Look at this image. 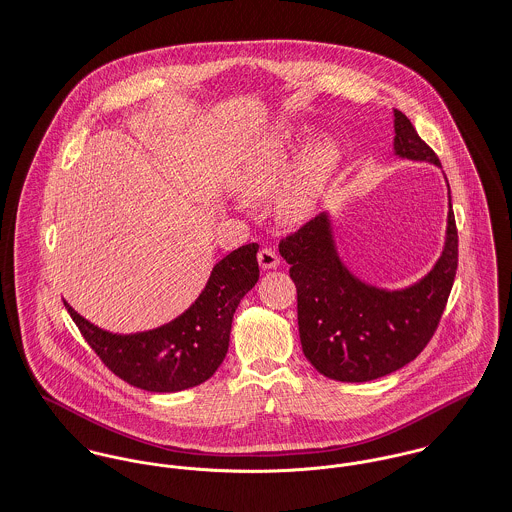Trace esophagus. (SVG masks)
I'll return each instance as SVG.
<instances>
[{
    "label": "esophagus",
    "mask_w": 512,
    "mask_h": 512,
    "mask_svg": "<svg viewBox=\"0 0 512 512\" xmlns=\"http://www.w3.org/2000/svg\"><path fill=\"white\" fill-rule=\"evenodd\" d=\"M257 259H259V265H261V269H277V265H279V257H277V253L273 251V249H261L259 253H257Z\"/></svg>",
    "instance_id": "34e87169"
}]
</instances>
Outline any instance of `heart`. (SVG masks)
<instances>
[{
  "instance_id": "heart-1",
  "label": "heart",
  "mask_w": 512,
  "mask_h": 512,
  "mask_svg": "<svg viewBox=\"0 0 512 512\" xmlns=\"http://www.w3.org/2000/svg\"><path fill=\"white\" fill-rule=\"evenodd\" d=\"M301 136L281 128L249 144L237 158L229 184L243 200H265L283 183L275 198V215L283 225L305 223L324 196L340 162V148L328 136L314 138L299 154Z\"/></svg>"
}]
</instances>
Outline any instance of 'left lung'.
<instances>
[{
    "label": "left lung",
    "instance_id": "left-lung-1",
    "mask_svg": "<svg viewBox=\"0 0 512 512\" xmlns=\"http://www.w3.org/2000/svg\"><path fill=\"white\" fill-rule=\"evenodd\" d=\"M394 154L441 168L408 116L394 110ZM449 188V184H447ZM449 198L445 241L427 275L404 289L356 277L342 261L328 211L281 241L297 285L299 334L308 362L338 382H370L409 364L433 336L457 271V227Z\"/></svg>",
    "mask_w": 512,
    "mask_h": 512
}]
</instances>
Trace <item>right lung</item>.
I'll use <instances>...</instances> for the list:
<instances>
[{
  "instance_id": "right-lung-1",
  "label": "right lung",
  "mask_w": 512,
  "mask_h": 512,
  "mask_svg": "<svg viewBox=\"0 0 512 512\" xmlns=\"http://www.w3.org/2000/svg\"><path fill=\"white\" fill-rule=\"evenodd\" d=\"M257 243L243 245L209 273L204 291L174 320L144 332L118 334L81 316L71 318L97 356L118 378L154 394H174L204 384L221 366L235 308L259 281Z\"/></svg>"
}]
</instances>
